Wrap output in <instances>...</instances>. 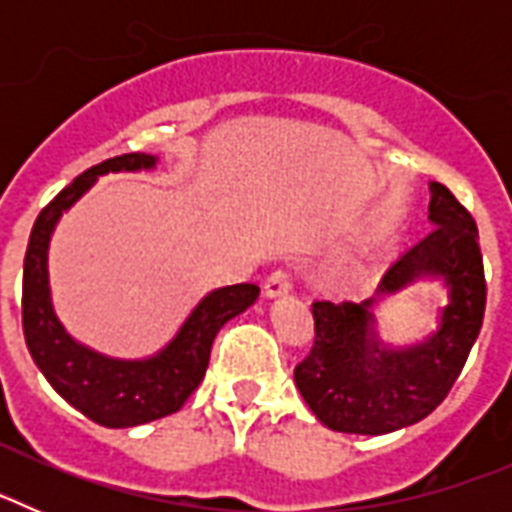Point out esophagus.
Masks as SVG:
<instances>
[{
  "label": "esophagus",
  "instance_id": "34e87169",
  "mask_svg": "<svg viewBox=\"0 0 512 512\" xmlns=\"http://www.w3.org/2000/svg\"><path fill=\"white\" fill-rule=\"evenodd\" d=\"M292 289V266H279L266 277L264 295L266 297H282Z\"/></svg>",
  "mask_w": 512,
  "mask_h": 512
}]
</instances>
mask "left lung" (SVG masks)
Instances as JSON below:
<instances>
[{
  "label": "left lung",
  "instance_id": "1",
  "mask_svg": "<svg viewBox=\"0 0 512 512\" xmlns=\"http://www.w3.org/2000/svg\"><path fill=\"white\" fill-rule=\"evenodd\" d=\"M433 228L387 269L377 297L361 302H312L315 341L295 366V384L318 420L338 433L382 436L431 415L446 400L479 336L487 282L472 212L449 187L431 182ZM423 273H438L452 289L442 328L425 344L379 349L371 307Z\"/></svg>",
  "mask_w": 512,
  "mask_h": 512
}]
</instances>
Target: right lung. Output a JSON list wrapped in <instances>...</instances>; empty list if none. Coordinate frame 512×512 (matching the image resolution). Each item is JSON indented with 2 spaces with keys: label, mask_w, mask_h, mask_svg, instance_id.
<instances>
[{
  "label": "right lung",
  "mask_w": 512,
  "mask_h": 512,
  "mask_svg": "<svg viewBox=\"0 0 512 512\" xmlns=\"http://www.w3.org/2000/svg\"><path fill=\"white\" fill-rule=\"evenodd\" d=\"M148 153H122L92 166L40 210L25 251L22 269V330L30 356L63 400L104 428H130L176 413L189 400L210 364L212 341L230 318L259 297L256 284L215 289L182 325L179 336L146 361H117L89 351L63 330L48 292V241L63 210L107 171L151 169Z\"/></svg>",
  "instance_id": "add662e5"
}]
</instances>
